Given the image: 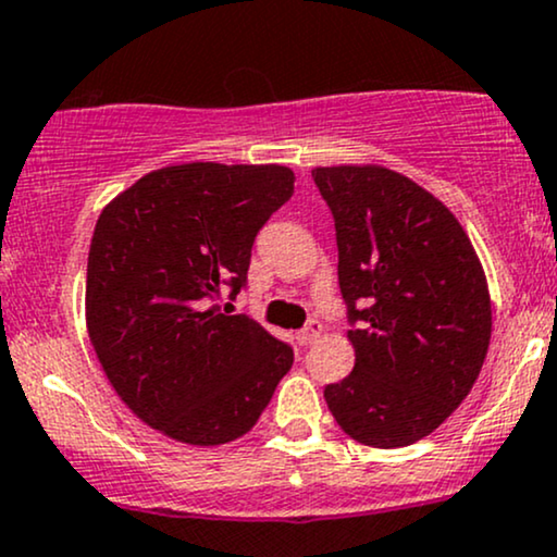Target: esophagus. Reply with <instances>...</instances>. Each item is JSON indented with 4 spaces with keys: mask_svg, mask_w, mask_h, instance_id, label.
I'll return each mask as SVG.
<instances>
[{
    "mask_svg": "<svg viewBox=\"0 0 557 557\" xmlns=\"http://www.w3.org/2000/svg\"><path fill=\"white\" fill-rule=\"evenodd\" d=\"M320 333H323V323H320V320H310V323H307L305 329L297 333V342H299V346H310L320 336Z\"/></svg>",
    "mask_w": 557,
    "mask_h": 557,
    "instance_id": "34e87169",
    "label": "esophagus"
}]
</instances>
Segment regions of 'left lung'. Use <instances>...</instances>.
Returning a JSON list of instances; mask_svg holds the SVG:
<instances>
[{
    "label": "left lung",
    "instance_id": "obj_1",
    "mask_svg": "<svg viewBox=\"0 0 557 557\" xmlns=\"http://www.w3.org/2000/svg\"><path fill=\"white\" fill-rule=\"evenodd\" d=\"M338 245L355 370L325 385L342 430L372 448L422 441L454 414L485 362V271L456 215L385 166H320Z\"/></svg>",
    "mask_w": 557,
    "mask_h": 557
}]
</instances>
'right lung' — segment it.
Instances as JSON below:
<instances>
[{
	"label": "right lung",
	"mask_w": 557,
	"mask_h": 557,
	"mask_svg": "<svg viewBox=\"0 0 557 557\" xmlns=\"http://www.w3.org/2000/svg\"><path fill=\"white\" fill-rule=\"evenodd\" d=\"M292 193L294 172L276 163H180L98 215L88 336L122 401L159 433L189 446L237 441L289 372V344L211 302L245 289L255 237Z\"/></svg>",
	"instance_id": "right-lung-1"
}]
</instances>
